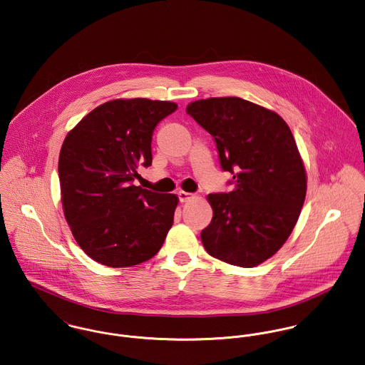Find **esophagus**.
I'll return each mask as SVG.
<instances>
[{
  "label": "esophagus",
  "instance_id": "esophagus-1",
  "mask_svg": "<svg viewBox=\"0 0 365 365\" xmlns=\"http://www.w3.org/2000/svg\"><path fill=\"white\" fill-rule=\"evenodd\" d=\"M178 197H179V201H180V202H186V201L192 200L195 196H193L192 193H187V192H179Z\"/></svg>",
  "mask_w": 365,
  "mask_h": 365
}]
</instances>
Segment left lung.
Segmentation results:
<instances>
[{
	"label": "left lung",
	"instance_id": "obj_1",
	"mask_svg": "<svg viewBox=\"0 0 365 365\" xmlns=\"http://www.w3.org/2000/svg\"><path fill=\"white\" fill-rule=\"evenodd\" d=\"M215 141L232 192L211 193L214 215L201 230L207 252L252 268L278 252L304 204L307 179L294 138L278 113L239 97H212L187 106Z\"/></svg>",
	"mask_w": 365,
	"mask_h": 365
}]
</instances>
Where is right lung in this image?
I'll return each mask as SVG.
<instances>
[{
  "label": "right lung",
  "mask_w": 365,
  "mask_h": 365,
  "mask_svg": "<svg viewBox=\"0 0 365 365\" xmlns=\"http://www.w3.org/2000/svg\"><path fill=\"white\" fill-rule=\"evenodd\" d=\"M176 110L168 101L113 100L87 113L63 141L58 175L65 218L94 261L132 267L163 247L178 197L133 182L138 168L153 163L155 126Z\"/></svg>",
  "instance_id": "obj_1"
}]
</instances>
